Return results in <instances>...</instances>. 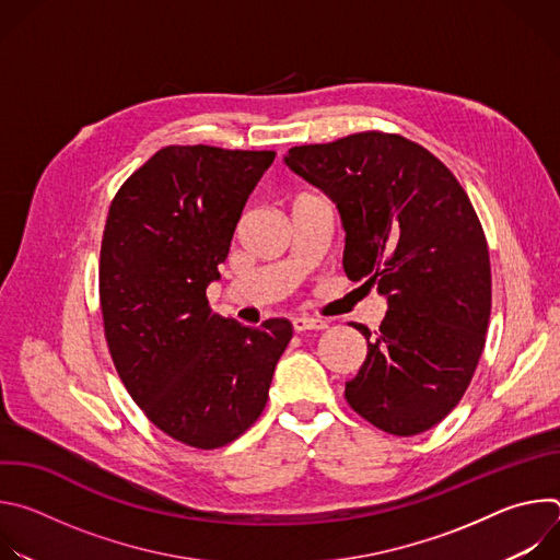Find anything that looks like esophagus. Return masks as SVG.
<instances>
[{
    "label": "esophagus",
    "instance_id": "esophagus-1",
    "mask_svg": "<svg viewBox=\"0 0 560 560\" xmlns=\"http://www.w3.org/2000/svg\"><path fill=\"white\" fill-rule=\"evenodd\" d=\"M292 328L294 332H305V330H326L328 322L318 316H294L292 318Z\"/></svg>",
    "mask_w": 560,
    "mask_h": 560
}]
</instances>
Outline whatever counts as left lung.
I'll list each match as a JSON object with an SVG mask.
<instances>
[{"label": "left lung", "mask_w": 560, "mask_h": 560, "mask_svg": "<svg viewBox=\"0 0 560 560\" xmlns=\"http://www.w3.org/2000/svg\"><path fill=\"white\" fill-rule=\"evenodd\" d=\"M285 166L330 197L348 279L376 285L387 312L346 383L354 412L412 436L443 421L481 359L492 307L488 242L456 177L423 145L385 132L294 145Z\"/></svg>", "instance_id": "obj_1"}]
</instances>
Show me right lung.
<instances>
[{
    "label": "right lung",
    "mask_w": 560,
    "mask_h": 560,
    "mask_svg": "<svg viewBox=\"0 0 560 560\" xmlns=\"http://www.w3.org/2000/svg\"><path fill=\"white\" fill-rule=\"evenodd\" d=\"M272 162V150L168 145L108 210L100 299L117 374L145 417L190 447H221L259 419L292 339L285 318L246 328L206 299Z\"/></svg>",
    "instance_id": "1"
}]
</instances>
